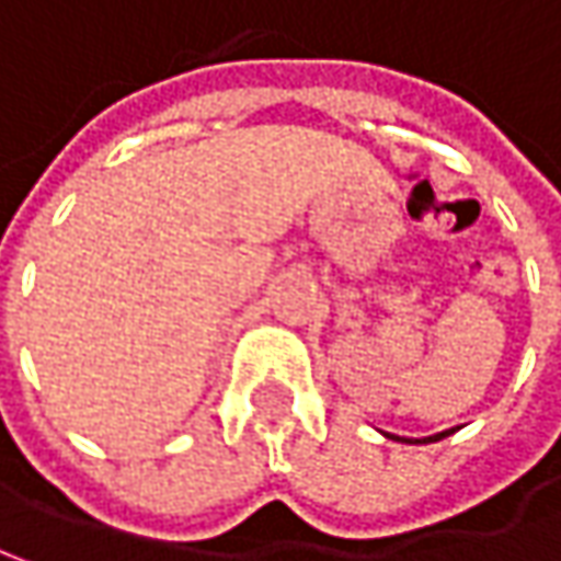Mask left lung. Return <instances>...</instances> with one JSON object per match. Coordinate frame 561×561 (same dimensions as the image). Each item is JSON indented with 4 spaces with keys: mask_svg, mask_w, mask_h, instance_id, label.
Segmentation results:
<instances>
[{
    "mask_svg": "<svg viewBox=\"0 0 561 561\" xmlns=\"http://www.w3.org/2000/svg\"><path fill=\"white\" fill-rule=\"evenodd\" d=\"M454 428H447V432H438V435H428V438H415V442H410V438H400V435H387V438H393V442H407V445H432V442H442V438H447Z\"/></svg>",
    "mask_w": 561,
    "mask_h": 561,
    "instance_id": "obj_1",
    "label": "left lung"
}]
</instances>
